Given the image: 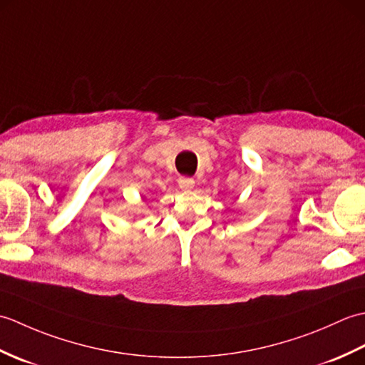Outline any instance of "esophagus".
<instances>
[{"mask_svg":"<svg viewBox=\"0 0 365 365\" xmlns=\"http://www.w3.org/2000/svg\"><path fill=\"white\" fill-rule=\"evenodd\" d=\"M178 187H180L182 190H191L192 187H195V178L180 177L178 178Z\"/></svg>","mask_w":365,"mask_h":365,"instance_id":"esophagus-1","label":"esophagus"}]
</instances>
